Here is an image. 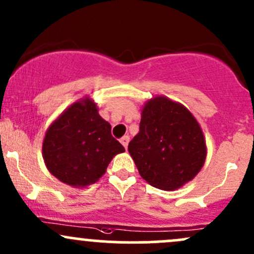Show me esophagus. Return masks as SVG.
<instances>
[{
  "mask_svg": "<svg viewBox=\"0 0 254 254\" xmlns=\"http://www.w3.org/2000/svg\"><path fill=\"white\" fill-rule=\"evenodd\" d=\"M120 141H121L122 145L125 146V149H127L128 143H129V137H128V135H124V137L120 139Z\"/></svg>",
  "mask_w": 254,
  "mask_h": 254,
  "instance_id": "obj_1",
  "label": "esophagus"
}]
</instances>
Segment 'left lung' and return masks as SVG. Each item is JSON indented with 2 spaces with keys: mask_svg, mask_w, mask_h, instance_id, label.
I'll list each match as a JSON object with an SVG mask.
<instances>
[{
  "mask_svg": "<svg viewBox=\"0 0 254 254\" xmlns=\"http://www.w3.org/2000/svg\"><path fill=\"white\" fill-rule=\"evenodd\" d=\"M128 151L141 178L176 190L195 178L206 160V141L192 114L179 103L155 97L141 110L139 133Z\"/></svg>",
  "mask_w": 254,
  "mask_h": 254,
  "instance_id": "left-lung-1",
  "label": "left lung"
}]
</instances>
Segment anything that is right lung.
Returning a JSON list of instances; mask_svg holds the SVG:
<instances>
[{"label":"right lung","instance_id":"add662e5","mask_svg":"<svg viewBox=\"0 0 254 254\" xmlns=\"http://www.w3.org/2000/svg\"><path fill=\"white\" fill-rule=\"evenodd\" d=\"M124 151L88 97L73 103L51 125L42 145L48 171L75 188L99 181L113 157Z\"/></svg>","mask_w":254,"mask_h":254}]
</instances>
